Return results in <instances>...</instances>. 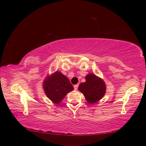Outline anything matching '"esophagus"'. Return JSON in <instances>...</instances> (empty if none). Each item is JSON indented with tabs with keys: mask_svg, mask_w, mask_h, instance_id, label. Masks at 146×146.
I'll use <instances>...</instances> for the list:
<instances>
[{
	"mask_svg": "<svg viewBox=\"0 0 146 146\" xmlns=\"http://www.w3.org/2000/svg\"><path fill=\"white\" fill-rule=\"evenodd\" d=\"M78 84H76L74 86V89H75V90H76L78 89Z\"/></svg>",
	"mask_w": 146,
	"mask_h": 146,
	"instance_id": "1",
	"label": "esophagus"
}]
</instances>
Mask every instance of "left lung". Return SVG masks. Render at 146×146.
I'll return each instance as SVG.
<instances>
[{
  "label": "left lung",
  "instance_id": "8db88e82",
  "mask_svg": "<svg viewBox=\"0 0 146 146\" xmlns=\"http://www.w3.org/2000/svg\"><path fill=\"white\" fill-rule=\"evenodd\" d=\"M86 82L79 85L78 90L82 93L90 104L102 99L106 91V86L102 78L95 74L90 73L86 76Z\"/></svg>",
  "mask_w": 146,
  "mask_h": 146
}]
</instances>
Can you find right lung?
<instances>
[{"label": "right lung", "instance_id": "obj_1", "mask_svg": "<svg viewBox=\"0 0 146 146\" xmlns=\"http://www.w3.org/2000/svg\"><path fill=\"white\" fill-rule=\"evenodd\" d=\"M42 85L47 97L56 104L60 103L66 95L74 90L69 79L60 71L47 75Z\"/></svg>", "mask_w": 146, "mask_h": 146}]
</instances>
